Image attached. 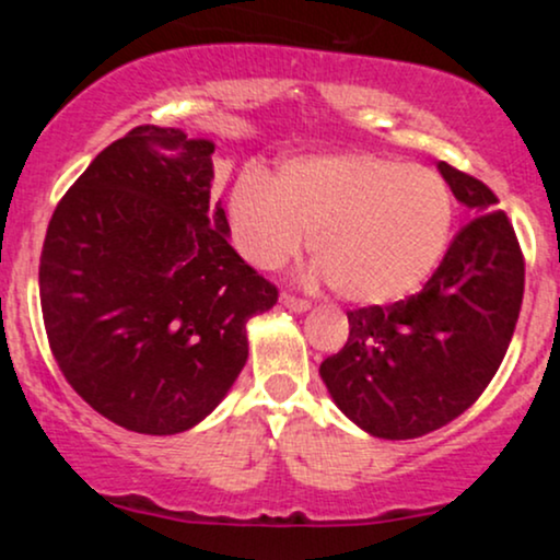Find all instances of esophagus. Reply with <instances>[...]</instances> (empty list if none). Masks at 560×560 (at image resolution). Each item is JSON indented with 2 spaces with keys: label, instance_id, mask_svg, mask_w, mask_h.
Returning a JSON list of instances; mask_svg holds the SVG:
<instances>
[{
  "label": "esophagus",
  "instance_id": "esophagus-1",
  "mask_svg": "<svg viewBox=\"0 0 560 560\" xmlns=\"http://www.w3.org/2000/svg\"><path fill=\"white\" fill-rule=\"evenodd\" d=\"M281 302H284V307H289V311H294V313H305L307 307H311V302L298 298V294H289V292L281 294Z\"/></svg>",
  "mask_w": 560,
  "mask_h": 560
}]
</instances>
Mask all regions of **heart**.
<instances>
[{"mask_svg":"<svg viewBox=\"0 0 560 560\" xmlns=\"http://www.w3.org/2000/svg\"><path fill=\"white\" fill-rule=\"evenodd\" d=\"M455 205L440 173L382 155L302 158L273 184L247 173L229 195L240 253L279 271L305 247L345 300L387 305L421 289L445 255Z\"/></svg>","mask_w":560,"mask_h":560,"instance_id":"b5f03b06","label":"heart"}]
</instances>
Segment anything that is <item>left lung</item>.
<instances>
[{
  "label": "left lung",
  "instance_id": "left-lung-1",
  "mask_svg": "<svg viewBox=\"0 0 560 560\" xmlns=\"http://www.w3.org/2000/svg\"><path fill=\"white\" fill-rule=\"evenodd\" d=\"M471 221L421 292L347 311L350 337L320 363L339 410L384 440H413L458 419L503 363L524 300V253L500 199L440 163Z\"/></svg>",
  "mask_w": 560,
  "mask_h": 560
}]
</instances>
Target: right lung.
<instances>
[{
    "label": "right lung",
    "mask_w": 560,
    "mask_h": 560,
    "mask_svg": "<svg viewBox=\"0 0 560 560\" xmlns=\"http://www.w3.org/2000/svg\"><path fill=\"white\" fill-rule=\"evenodd\" d=\"M215 144L137 126L57 202L38 292L62 376L128 432L178 434L247 363V320L279 289L229 244Z\"/></svg>",
    "instance_id": "obj_1"
}]
</instances>
